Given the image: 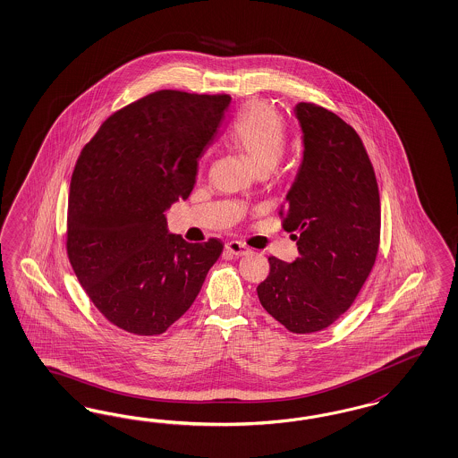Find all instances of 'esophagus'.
Wrapping results in <instances>:
<instances>
[{"label": "esophagus", "instance_id": "obj_1", "mask_svg": "<svg viewBox=\"0 0 458 458\" xmlns=\"http://www.w3.org/2000/svg\"><path fill=\"white\" fill-rule=\"evenodd\" d=\"M225 251L233 256H244L250 252V250H248V246H244L239 241H231V242H225Z\"/></svg>", "mask_w": 458, "mask_h": 458}]
</instances>
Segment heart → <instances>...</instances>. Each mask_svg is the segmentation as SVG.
I'll return each mask as SVG.
<instances>
[{
  "instance_id": "heart-1",
  "label": "heart",
  "mask_w": 458,
  "mask_h": 458,
  "mask_svg": "<svg viewBox=\"0 0 458 458\" xmlns=\"http://www.w3.org/2000/svg\"><path fill=\"white\" fill-rule=\"evenodd\" d=\"M229 140L254 165L256 170L271 168L286 145V124L280 111L265 103L246 104L229 128Z\"/></svg>"
}]
</instances>
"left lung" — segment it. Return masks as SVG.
<instances>
[{
	"label": "left lung",
	"mask_w": 458,
	"mask_h": 458,
	"mask_svg": "<svg viewBox=\"0 0 458 458\" xmlns=\"http://www.w3.org/2000/svg\"><path fill=\"white\" fill-rule=\"evenodd\" d=\"M303 160L280 207L300 256H269L259 301L293 334H313L351 309L369 278L381 239V199L360 136L332 111L296 104Z\"/></svg>",
	"instance_id": "obj_1"
}]
</instances>
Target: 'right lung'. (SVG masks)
Here are the masks:
<instances>
[{
	"instance_id": "obj_1",
	"label": "right lung",
	"mask_w": 458,
	"mask_h": 458,
	"mask_svg": "<svg viewBox=\"0 0 458 458\" xmlns=\"http://www.w3.org/2000/svg\"><path fill=\"white\" fill-rule=\"evenodd\" d=\"M227 94L163 89L104 121L71 180L65 248L94 307L134 335H160L192 307L222 244L168 234L165 210L192 192Z\"/></svg>"
}]
</instances>
